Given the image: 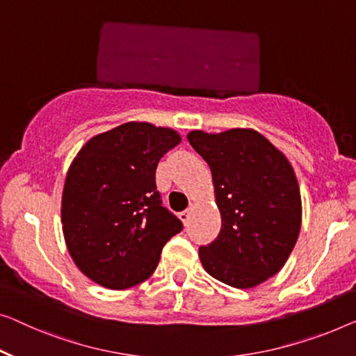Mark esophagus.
Masks as SVG:
<instances>
[{"label":"esophagus","mask_w":356,"mask_h":356,"mask_svg":"<svg viewBox=\"0 0 356 356\" xmlns=\"http://www.w3.org/2000/svg\"><path fill=\"white\" fill-rule=\"evenodd\" d=\"M193 209H195V206H193V204H190V208H188L187 211L180 212L179 219L182 220V224H184V225H187V224H188V220H190V216H192V211H193Z\"/></svg>","instance_id":"esophagus-1"}]
</instances>
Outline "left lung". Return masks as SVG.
Instances as JSON below:
<instances>
[{"label":"left lung","instance_id":"left-lung-1","mask_svg":"<svg viewBox=\"0 0 356 356\" xmlns=\"http://www.w3.org/2000/svg\"><path fill=\"white\" fill-rule=\"evenodd\" d=\"M187 139L211 169L222 219L216 240L200 248V261L222 283L256 288L283 268L299 238L302 200L294 168L251 127L190 131Z\"/></svg>","mask_w":356,"mask_h":356}]
</instances>
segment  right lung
I'll return each mask as SVG.
<instances>
[{
	"instance_id": "obj_1",
	"label": "right lung",
	"mask_w": 356,
	"mask_h": 356,
	"mask_svg": "<svg viewBox=\"0 0 356 356\" xmlns=\"http://www.w3.org/2000/svg\"><path fill=\"white\" fill-rule=\"evenodd\" d=\"M182 137L171 127L129 121L89 139L68 168L62 232L79 272L108 289L152 277L182 222L161 206L158 161Z\"/></svg>"
}]
</instances>
